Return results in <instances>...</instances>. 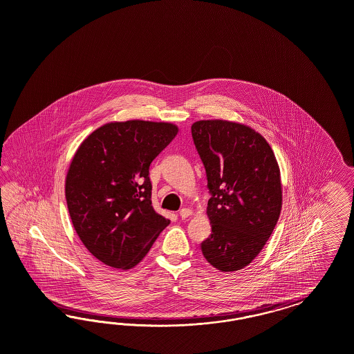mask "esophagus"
<instances>
[{"label": "esophagus", "instance_id": "esophagus-1", "mask_svg": "<svg viewBox=\"0 0 354 354\" xmlns=\"http://www.w3.org/2000/svg\"><path fill=\"white\" fill-rule=\"evenodd\" d=\"M191 214H192V209H189V207H184V209H182V210L179 212V215H180V218H182V219L188 218Z\"/></svg>", "mask_w": 354, "mask_h": 354}]
</instances>
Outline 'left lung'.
<instances>
[{
    "label": "left lung",
    "instance_id": "obj_1",
    "mask_svg": "<svg viewBox=\"0 0 354 354\" xmlns=\"http://www.w3.org/2000/svg\"><path fill=\"white\" fill-rule=\"evenodd\" d=\"M192 138L212 193L206 209L212 235L201 250L213 268L234 272L257 257L278 222V161L266 139L239 122L197 120Z\"/></svg>",
    "mask_w": 354,
    "mask_h": 354
}]
</instances>
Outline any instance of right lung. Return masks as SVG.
Segmentation results:
<instances>
[{
	"instance_id": "add662e5",
	"label": "right lung",
	"mask_w": 354,
	"mask_h": 354,
	"mask_svg": "<svg viewBox=\"0 0 354 354\" xmlns=\"http://www.w3.org/2000/svg\"><path fill=\"white\" fill-rule=\"evenodd\" d=\"M178 132L169 122H109L76 149L64 183L67 207L79 239L104 265L135 268L170 225L151 206L149 166Z\"/></svg>"
}]
</instances>
